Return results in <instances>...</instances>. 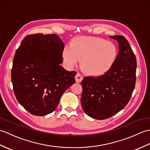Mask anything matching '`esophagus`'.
<instances>
[{
	"instance_id": "esophagus-1",
	"label": "esophagus",
	"mask_w": 150,
	"mask_h": 150,
	"mask_svg": "<svg viewBox=\"0 0 150 150\" xmlns=\"http://www.w3.org/2000/svg\"><path fill=\"white\" fill-rule=\"evenodd\" d=\"M82 79H83V77H82V76L81 75V73H77V75L75 76V81L77 82H81L82 81Z\"/></svg>"
}]
</instances>
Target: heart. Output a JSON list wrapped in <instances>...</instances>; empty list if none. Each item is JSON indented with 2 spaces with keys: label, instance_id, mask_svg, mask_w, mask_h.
Returning <instances> with one entry per match:
<instances>
[{
  "label": "heart",
  "instance_id": "1",
  "mask_svg": "<svg viewBox=\"0 0 150 150\" xmlns=\"http://www.w3.org/2000/svg\"><path fill=\"white\" fill-rule=\"evenodd\" d=\"M118 54L115 44L95 37H79L66 46L62 58L71 68L81 59L82 71L91 76H100L109 71L115 62Z\"/></svg>",
  "mask_w": 150,
  "mask_h": 150
}]
</instances>
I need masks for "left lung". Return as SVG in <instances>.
Segmentation results:
<instances>
[{"mask_svg":"<svg viewBox=\"0 0 150 150\" xmlns=\"http://www.w3.org/2000/svg\"><path fill=\"white\" fill-rule=\"evenodd\" d=\"M119 44L117 59L109 71L98 77H86L81 82V105L93 119L110 118L125 107L136 81L137 60L128 41L122 35L110 37Z\"/></svg>","mask_w":150,"mask_h":150,"instance_id":"1","label":"left lung"}]
</instances>
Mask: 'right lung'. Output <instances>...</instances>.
<instances>
[{
    "instance_id": "add662e5",
    "label": "right lung",
    "mask_w": 150,
    "mask_h": 150,
    "mask_svg": "<svg viewBox=\"0 0 150 150\" xmlns=\"http://www.w3.org/2000/svg\"><path fill=\"white\" fill-rule=\"evenodd\" d=\"M64 47L56 34L25 37L13 57L11 82L18 102L36 116L52 113L64 91L75 83L77 72L60 64Z\"/></svg>"
}]
</instances>
